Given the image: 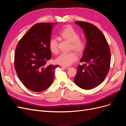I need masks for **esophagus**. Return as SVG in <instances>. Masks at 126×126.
Masks as SVG:
<instances>
[{"mask_svg": "<svg viewBox=\"0 0 126 126\" xmlns=\"http://www.w3.org/2000/svg\"><path fill=\"white\" fill-rule=\"evenodd\" d=\"M62 67L64 69H69V68H70L69 67H67V66H62Z\"/></svg>", "mask_w": 126, "mask_h": 126, "instance_id": "obj_1", "label": "esophagus"}]
</instances>
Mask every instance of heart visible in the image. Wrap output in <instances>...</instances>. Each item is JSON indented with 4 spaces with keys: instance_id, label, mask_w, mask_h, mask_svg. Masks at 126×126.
Returning a JSON list of instances; mask_svg holds the SVG:
<instances>
[{
    "instance_id": "1",
    "label": "heart",
    "mask_w": 126,
    "mask_h": 126,
    "mask_svg": "<svg viewBox=\"0 0 126 126\" xmlns=\"http://www.w3.org/2000/svg\"><path fill=\"white\" fill-rule=\"evenodd\" d=\"M60 36L71 43V49L79 54L82 53L86 48V43L80 39L78 33L70 26L64 28L60 33ZM49 47L54 54L58 52V41L55 38H52L49 41ZM78 58L77 55L74 52H64L57 57L56 62L63 66H68L73 63Z\"/></svg>"
}]
</instances>
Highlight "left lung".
Wrapping results in <instances>:
<instances>
[{"label":"left lung","mask_w":126,"mask_h":126,"mask_svg":"<svg viewBox=\"0 0 126 126\" xmlns=\"http://www.w3.org/2000/svg\"><path fill=\"white\" fill-rule=\"evenodd\" d=\"M82 29L86 45L78 66L74 82L83 89H90L104 80L109 70L111 54L104 34L96 26L84 21H75Z\"/></svg>","instance_id":"8db88e82"}]
</instances>
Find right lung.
Segmentation results:
<instances>
[{
  "label": "right lung",
  "mask_w": 126,
  "mask_h": 126,
  "mask_svg": "<svg viewBox=\"0 0 126 126\" xmlns=\"http://www.w3.org/2000/svg\"><path fill=\"white\" fill-rule=\"evenodd\" d=\"M57 23L33 25L22 37L15 54V68L20 81L27 88L41 92L51 86L58 65H47L51 58L49 47L53 26Z\"/></svg>",
  "instance_id": "add662e5"
}]
</instances>
